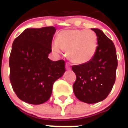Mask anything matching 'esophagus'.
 <instances>
[{
    "instance_id": "1",
    "label": "esophagus",
    "mask_w": 128,
    "mask_h": 128,
    "mask_svg": "<svg viewBox=\"0 0 128 128\" xmlns=\"http://www.w3.org/2000/svg\"><path fill=\"white\" fill-rule=\"evenodd\" d=\"M66 70L70 69V66L69 63H66Z\"/></svg>"
}]
</instances>
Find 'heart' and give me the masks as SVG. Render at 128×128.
<instances>
[{
	"mask_svg": "<svg viewBox=\"0 0 128 128\" xmlns=\"http://www.w3.org/2000/svg\"><path fill=\"white\" fill-rule=\"evenodd\" d=\"M98 46L96 34L91 30L67 29L59 33L57 41L51 48L56 53L66 50V55L72 63L84 64L94 58Z\"/></svg>",
	"mask_w": 128,
	"mask_h": 128,
	"instance_id": "heart-1",
	"label": "heart"
}]
</instances>
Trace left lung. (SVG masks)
I'll return each mask as SVG.
<instances>
[{"label": "left lung", "instance_id": "1", "mask_svg": "<svg viewBox=\"0 0 128 128\" xmlns=\"http://www.w3.org/2000/svg\"><path fill=\"white\" fill-rule=\"evenodd\" d=\"M91 29L98 38L94 58L88 63L72 66L76 75L72 86L74 94L79 100L86 104H95L107 97L115 82L118 65L112 41L102 30Z\"/></svg>", "mask_w": 128, "mask_h": 128}]
</instances>
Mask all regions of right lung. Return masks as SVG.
<instances>
[{
    "label": "right lung",
    "instance_id": "1",
    "mask_svg": "<svg viewBox=\"0 0 128 128\" xmlns=\"http://www.w3.org/2000/svg\"><path fill=\"white\" fill-rule=\"evenodd\" d=\"M56 32L54 26L28 28L13 42L10 57V82L22 101L42 104L50 98L54 82L64 75V60L48 58Z\"/></svg>",
    "mask_w": 128,
    "mask_h": 128
}]
</instances>
